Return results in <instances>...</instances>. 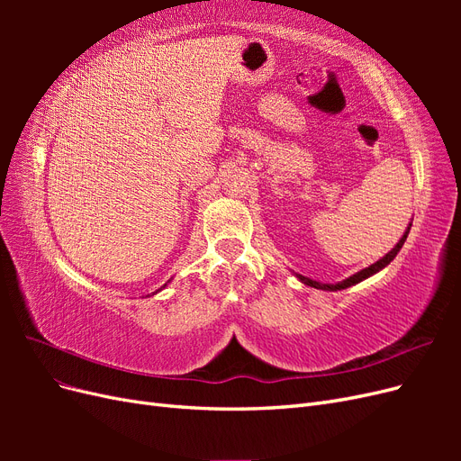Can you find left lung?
<instances>
[{
  "mask_svg": "<svg viewBox=\"0 0 461 461\" xmlns=\"http://www.w3.org/2000/svg\"><path fill=\"white\" fill-rule=\"evenodd\" d=\"M410 229H411V222L408 225V229L403 230V234H402V239L396 242V246L390 249L388 254H384L379 261H375V263H371L369 267H366V269H361V271H357V273H354L352 276H348V278H344V281H340V283H334V285H325V283H319V281H313V278H310V276H303V275H298V273H294L296 275V278L300 283H303V285H308V286H312V288H317V290H329V292H337V290H344V288H350V286H354V285H357V283H361V281H366V278H369V276H373L375 273H379V271H383L386 265H390V261H393L396 256H398V252L402 249V246H403V242H406V239H408V234H410Z\"/></svg>",
  "mask_w": 461,
  "mask_h": 461,
  "instance_id": "8db88e82",
  "label": "left lung"
}]
</instances>
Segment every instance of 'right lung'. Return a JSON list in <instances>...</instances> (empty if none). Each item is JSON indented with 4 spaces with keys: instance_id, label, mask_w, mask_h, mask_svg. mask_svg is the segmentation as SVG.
Instances as JSON below:
<instances>
[{
    "instance_id": "obj_1",
    "label": "right lung",
    "mask_w": 461,
    "mask_h": 461,
    "mask_svg": "<svg viewBox=\"0 0 461 461\" xmlns=\"http://www.w3.org/2000/svg\"><path fill=\"white\" fill-rule=\"evenodd\" d=\"M171 281H173V278H171ZM171 281H169V283H171ZM169 283H165V285H163V286H161V288H159V290H156V292H153V294H158V292H161V290H163V288H165V286H167V285H169ZM153 294H151V296H153Z\"/></svg>"
}]
</instances>
